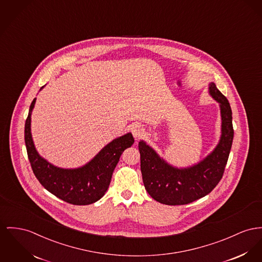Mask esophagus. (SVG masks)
I'll use <instances>...</instances> for the list:
<instances>
[{
	"instance_id": "1",
	"label": "esophagus",
	"mask_w": 262,
	"mask_h": 262,
	"mask_svg": "<svg viewBox=\"0 0 262 262\" xmlns=\"http://www.w3.org/2000/svg\"><path fill=\"white\" fill-rule=\"evenodd\" d=\"M131 130H132V134H133V136H134L136 139H139V138H141V137L143 136V134L145 133L144 128H143L141 125H138V124H135V125L131 128Z\"/></svg>"
}]
</instances>
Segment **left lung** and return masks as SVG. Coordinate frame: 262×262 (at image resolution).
Here are the masks:
<instances>
[{
    "label": "left lung",
    "instance_id": "left-lung-1",
    "mask_svg": "<svg viewBox=\"0 0 262 262\" xmlns=\"http://www.w3.org/2000/svg\"><path fill=\"white\" fill-rule=\"evenodd\" d=\"M209 93L220 103L222 135L213 151L188 168H177L160 157L143 140L139 142L141 172L146 191L159 203L187 205L211 192L222 180L233 140L232 112L227 97L210 82Z\"/></svg>",
    "mask_w": 262,
    "mask_h": 262
}]
</instances>
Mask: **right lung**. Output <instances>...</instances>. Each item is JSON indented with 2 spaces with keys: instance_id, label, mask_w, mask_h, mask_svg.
<instances>
[{
  "instance_id": "add662e5",
  "label": "right lung",
  "mask_w": 262,
  "mask_h": 262,
  "mask_svg": "<svg viewBox=\"0 0 262 262\" xmlns=\"http://www.w3.org/2000/svg\"><path fill=\"white\" fill-rule=\"evenodd\" d=\"M42 88L40 89H42ZM35 98L25 124V142L33 172L42 187L58 199L76 206L90 205L100 200L107 191L113 171L123 151L131 147V133L111 141L88 164L76 169H62L40 157L35 150L31 132V116Z\"/></svg>"
}]
</instances>
